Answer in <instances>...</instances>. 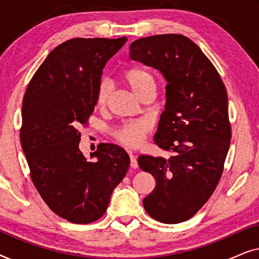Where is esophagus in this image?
I'll use <instances>...</instances> for the list:
<instances>
[{"mask_svg": "<svg viewBox=\"0 0 259 259\" xmlns=\"http://www.w3.org/2000/svg\"><path fill=\"white\" fill-rule=\"evenodd\" d=\"M130 158H131V167H132V168H138V160H137V158L134 157L132 153H130Z\"/></svg>", "mask_w": 259, "mask_h": 259, "instance_id": "1", "label": "esophagus"}]
</instances>
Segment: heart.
Wrapping results in <instances>:
<instances>
[{"mask_svg":"<svg viewBox=\"0 0 259 259\" xmlns=\"http://www.w3.org/2000/svg\"><path fill=\"white\" fill-rule=\"evenodd\" d=\"M122 79L130 87L139 95L144 98L148 92L155 91V79L148 70L140 68V67H130L122 72ZM111 86L107 81H101L97 88V100L98 106L105 107L108 104L109 95H111ZM151 126L147 121L138 120V121H127L121 125L116 126L113 134L120 144L127 147H138L144 143L145 136L150 131Z\"/></svg>","mask_w":259,"mask_h":259,"instance_id":"b5f03b06","label":"heart"}]
</instances>
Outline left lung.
<instances>
[{"label": "left lung", "instance_id": "left-lung-1", "mask_svg": "<svg viewBox=\"0 0 259 259\" xmlns=\"http://www.w3.org/2000/svg\"><path fill=\"white\" fill-rule=\"evenodd\" d=\"M130 48L131 59L167 80L154 143L172 155H141L139 166L155 179L145 210L155 221L177 224L204 206L222 178L231 139L228 93L215 67L184 35L141 37Z\"/></svg>", "mask_w": 259, "mask_h": 259}]
</instances>
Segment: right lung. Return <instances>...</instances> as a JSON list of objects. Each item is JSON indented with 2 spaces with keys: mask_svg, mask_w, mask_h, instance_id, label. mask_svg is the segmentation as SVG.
I'll list each match as a JSON object with an SVG mask.
<instances>
[{
  "mask_svg": "<svg viewBox=\"0 0 259 259\" xmlns=\"http://www.w3.org/2000/svg\"><path fill=\"white\" fill-rule=\"evenodd\" d=\"M127 37H76L59 45L28 83L21 145L30 178L49 208L75 224H90L107 210L112 191L130 166L127 152L99 144L88 161L79 150L80 126L93 114L106 62Z\"/></svg>",
  "mask_w": 259,
  "mask_h": 259,
  "instance_id": "1",
  "label": "right lung"
}]
</instances>
